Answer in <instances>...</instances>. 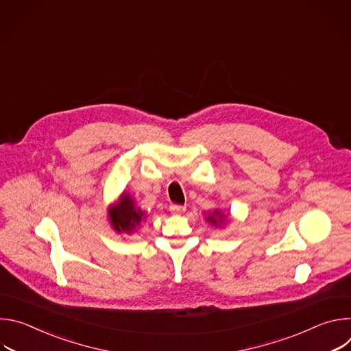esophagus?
I'll use <instances>...</instances> for the list:
<instances>
[{
	"label": "esophagus",
	"instance_id": "34e87169",
	"mask_svg": "<svg viewBox=\"0 0 351 351\" xmlns=\"http://www.w3.org/2000/svg\"><path fill=\"white\" fill-rule=\"evenodd\" d=\"M186 210L184 206H179V204H171L169 206V211L173 214H182Z\"/></svg>",
	"mask_w": 351,
	"mask_h": 351
}]
</instances>
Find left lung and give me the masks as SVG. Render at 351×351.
<instances>
[{"instance_id":"8db88e82","label":"left lung","mask_w":351,"mask_h":351,"mask_svg":"<svg viewBox=\"0 0 351 351\" xmlns=\"http://www.w3.org/2000/svg\"><path fill=\"white\" fill-rule=\"evenodd\" d=\"M214 214H215L218 218H214V217L211 215V217H208L207 219H208L211 223H214V225H215V223H218V222H222V219H223V215H221V213H218V211H215Z\"/></svg>"}]
</instances>
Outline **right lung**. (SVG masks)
<instances>
[{"instance_id": "obj_1", "label": "right lung", "mask_w": 351, "mask_h": 351, "mask_svg": "<svg viewBox=\"0 0 351 351\" xmlns=\"http://www.w3.org/2000/svg\"><path fill=\"white\" fill-rule=\"evenodd\" d=\"M110 218L115 230L130 233L141 222L143 213L134 208L133 199L126 194L121 198L119 204L110 211Z\"/></svg>"}]
</instances>
